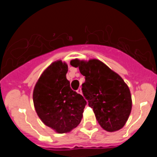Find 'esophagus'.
Masks as SVG:
<instances>
[{"label": "esophagus", "mask_w": 157, "mask_h": 157, "mask_svg": "<svg viewBox=\"0 0 157 157\" xmlns=\"http://www.w3.org/2000/svg\"><path fill=\"white\" fill-rule=\"evenodd\" d=\"M77 92L79 93V94H82V90H81V88H79L78 90H77Z\"/></svg>", "instance_id": "1"}]
</instances>
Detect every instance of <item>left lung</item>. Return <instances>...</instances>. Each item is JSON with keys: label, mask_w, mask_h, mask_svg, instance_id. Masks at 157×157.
<instances>
[{"label": "left lung", "mask_w": 157, "mask_h": 157, "mask_svg": "<svg viewBox=\"0 0 157 157\" xmlns=\"http://www.w3.org/2000/svg\"><path fill=\"white\" fill-rule=\"evenodd\" d=\"M71 64L79 67L85 77L82 92L101 127L109 132L124 127L131 113L132 101L123 79L99 60L74 59Z\"/></svg>", "instance_id": "8db88e82"}]
</instances>
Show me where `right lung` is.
Instances as JSON below:
<instances>
[{"mask_svg":"<svg viewBox=\"0 0 157 157\" xmlns=\"http://www.w3.org/2000/svg\"><path fill=\"white\" fill-rule=\"evenodd\" d=\"M67 72V64L61 61L52 63L33 91L37 115L45 125L59 134L69 132L80 124L86 105L84 98L70 86Z\"/></svg>","mask_w":157,"mask_h":157,"instance_id":"obj_1","label":"right lung"}]
</instances>
